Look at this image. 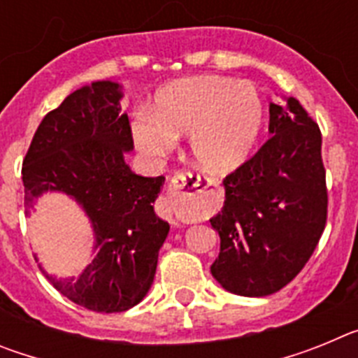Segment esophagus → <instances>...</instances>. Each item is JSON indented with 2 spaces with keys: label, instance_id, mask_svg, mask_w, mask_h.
<instances>
[{
  "label": "esophagus",
  "instance_id": "obj_1",
  "mask_svg": "<svg viewBox=\"0 0 358 358\" xmlns=\"http://www.w3.org/2000/svg\"><path fill=\"white\" fill-rule=\"evenodd\" d=\"M211 186L210 177L201 176V173L195 172H181L176 173L172 177V181L169 185V195L176 201L179 199H195L199 197V194H202L204 189H208Z\"/></svg>",
  "mask_w": 358,
  "mask_h": 358
}]
</instances>
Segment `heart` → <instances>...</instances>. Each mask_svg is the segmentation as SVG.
Returning a JSON list of instances; mask_svg holds the SVG:
<instances>
[{
    "instance_id": "b5f03b06",
    "label": "heart",
    "mask_w": 358,
    "mask_h": 358,
    "mask_svg": "<svg viewBox=\"0 0 358 358\" xmlns=\"http://www.w3.org/2000/svg\"><path fill=\"white\" fill-rule=\"evenodd\" d=\"M264 103L249 82L224 77L177 80L157 93L152 110L138 109L131 131L136 145L159 157L189 134V150L202 169L226 173L248 159L260 134Z\"/></svg>"
}]
</instances>
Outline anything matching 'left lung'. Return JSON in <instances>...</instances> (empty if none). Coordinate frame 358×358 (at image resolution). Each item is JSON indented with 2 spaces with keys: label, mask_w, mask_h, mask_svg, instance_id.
I'll use <instances>...</instances> for the list:
<instances>
[{
  "label": "left lung",
  "mask_w": 358,
  "mask_h": 358,
  "mask_svg": "<svg viewBox=\"0 0 358 358\" xmlns=\"http://www.w3.org/2000/svg\"><path fill=\"white\" fill-rule=\"evenodd\" d=\"M271 138L224 177V208L211 218L220 252L211 274L226 290L262 297L301 273L328 217L321 131L294 96L271 103Z\"/></svg>",
  "instance_id": "obj_1"
}]
</instances>
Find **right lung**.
<instances>
[{
	"mask_svg": "<svg viewBox=\"0 0 358 358\" xmlns=\"http://www.w3.org/2000/svg\"><path fill=\"white\" fill-rule=\"evenodd\" d=\"M118 84L93 82L68 94L37 127L23 159L27 210L46 189L71 195L91 218L96 256L77 281L44 273L62 296L93 312H125L147 296L170 226L154 211L164 177L131 172L129 116Z\"/></svg>",
	"mask_w": 358,
	"mask_h": 358,
	"instance_id": "obj_1",
	"label": "right lung"
}]
</instances>
